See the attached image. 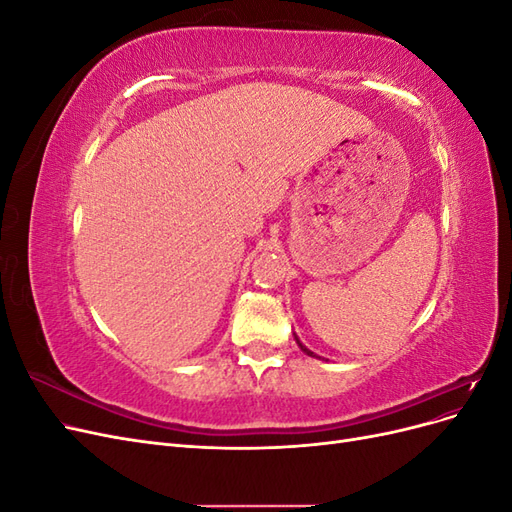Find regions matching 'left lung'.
Returning a JSON list of instances; mask_svg holds the SVG:
<instances>
[{"instance_id":"8db88e82","label":"left lung","mask_w":512,"mask_h":512,"mask_svg":"<svg viewBox=\"0 0 512 512\" xmlns=\"http://www.w3.org/2000/svg\"><path fill=\"white\" fill-rule=\"evenodd\" d=\"M294 339H297V344H299V348H301V350H303V352H305V354H307V356H316V354H314V352H312V350H307V348H305V346H303V344H301V339H299V337H297V333H294ZM316 359H320V356H316Z\"/></svg>"}]
</instances>
